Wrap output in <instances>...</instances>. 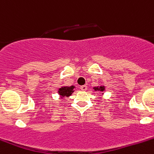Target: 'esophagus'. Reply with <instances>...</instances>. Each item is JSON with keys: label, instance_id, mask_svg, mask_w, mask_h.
Returning <instances> with one entry per match:
<instances>
[{"label": "esophagus", "instance_id": "obj_1", "mask_svg": "<svg viewBox=\"0 0 154 154\" xmlns=\"http://www.w3.org/2000/svg\"><path fill=\"white\" fill-rule=\"evenodd\" d=\"M80 89H81L82 91H86V89H87V86H86V85H83V86H80Z\"/></svg>", "mask_w": 154, "mask_h": 154}]
</instances>
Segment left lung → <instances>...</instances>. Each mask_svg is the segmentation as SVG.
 I'll list each match as a JSON object with an SVG mask.
<instances>
[{"label": "left lung", "mask_w": 154, "mask_h": 154, "mask_svg": "<svg viewBox=\"0 0 154 154\" xmlns=\"http://www.w3.org/2000/svg\"><path fill=\"white\" fill-rule=\"evenodd\" d=\"M94 89H95V91H101V92H103V91L104 90V89H105V88H104V86H97V87H94L93 88Z\"/></svg>", "instance_id": "8db88e82"}]
</instances>
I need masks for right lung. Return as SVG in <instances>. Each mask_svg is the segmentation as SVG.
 Instances as JSON below:
<instances>
[{"instance_id": "1", "label": "right lung", "mask_w": 154, "mask_h": 154, "mask_svg": "<svg viewBox=\"0 0 154 154\" xmlns=\"http://www.w3.org/2000/svg\"><path fill=\"white\" fill-rule=\"evenodd\" d=\"M74 86H62V87L59 88V95H61L62 98L64 97H68L71 95V94L74 92Z\"/></svg>"}]
</instances>
